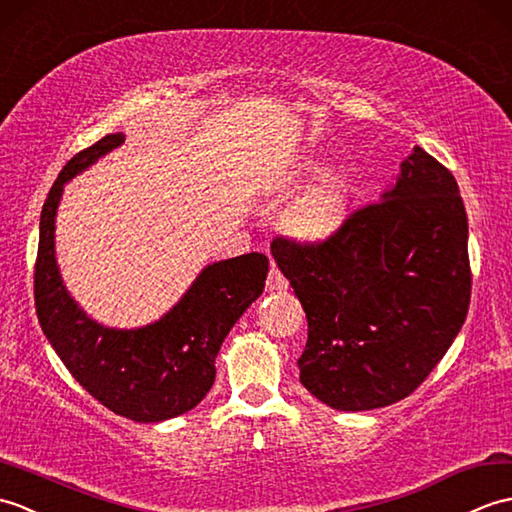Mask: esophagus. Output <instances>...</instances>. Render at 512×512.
Returning a JSON list of instances; mask_svg holds the SVG:
<instances>
[{
    "label": "esophagus",
    "instance_id": "obj_1",
    "mask_svg": "<svg viewBox=\"0 0 512 512\" xmlns=\"http://www.w3.org/2000/svg\"><path fill=\"white\" fill-rule=\"evenodd\" d=\"M287 287H289V282H287L285 276H282V271L278 267H271L269 276H267V289L269 291H282Z\"/></svg>",
    "mask_w": 512,
    "mask_h": 512
}]
</instances>
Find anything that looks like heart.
<instances>
[{
  "mask_svg": "<svg viewBox=\"0 0 512 512\" xmlns=\"http://www.w3.org/2000/svg\"><path fill=\"white\" fill-rule=\"evenodd\" d=\"M313 175H320L317 166L309 168ZM350 208V186L344 177H328L320 186L293 203L289 210V223L295 232L304 236H326L337 230L346 219Z\"/></svg>",
  "mask_w": 512,
  "mask_h": 512,
  "instance_id": "b5f03b06",
  "label": "heart"
}]
</instances>
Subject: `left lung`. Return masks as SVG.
<instances>
[{"mask_svg": "<svg viewBox=\"0 0 512 512\" xmlns=\"http://www.w3.org/2000/svg\"><path fill=\"white\" fill-rule=\"evenodd\" d=\"M467 210L451 170L414 146L396 186L315 243L276 236L271 256L309 322L300 383L333 410L410 396L467 320Z\"/></svg>", "mask_w": 512, "mask_h": 512, "instance_id": "8db88e82", "label": "left lung"}]
</instances>
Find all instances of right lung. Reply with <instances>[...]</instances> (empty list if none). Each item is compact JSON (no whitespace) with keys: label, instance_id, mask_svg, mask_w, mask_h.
Returning a JSON list of instances; mask_svg holds the SVG:
<instances>
[{"label":"right lung","instance_id":"obj_1","mask_svg":"<svg viewBox=\"0 0 512 512\" xmlns=\"http://www.w3.org/2000/svg\"><path fill=\"white\" fill-rule=\"evenodd\" d=\"M124 142L105 135L76 153L43 203L34 263V306L43 335L65 368L102 403L135 423H160L190 412L212 388L225 335L265 289L269 260L243 254L201 271L160 322L116 331L87 317L67 293L54 258V221L63 186Z\"/></svg>","mask_w":512,"mask_h":512}]
</instances>
